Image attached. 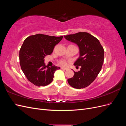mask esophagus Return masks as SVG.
<instances>
[{"label":"esophagus","instance_id":"esophagus-1","mask_svg":"<svg viewBox=\"0 0 126 126\" xmlns=\"http://www.w3.org/2000/svg\"><path fill=\"white\" fill-rule=\"evenodd\" d=\"M61 69H62V70H67V69H68V68H65V67H62V68H61Z\"/></svg>","mask_w":126,"mask_h":126}]
</instances>
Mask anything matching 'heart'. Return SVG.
Masks as SVG:
<instances>
[{"mask_svg":"<svg viewBox=\"0 0 126 126\" xmlns=\"http://www.w3.org/2000/svg\"><path fill=\"white\" fill-rule=\"evenodd\" d=\"M60 63L62 64V65H65V64H66V62L64 60H61L60 62Z\"/></svg>","mask_w":126,"mask_h":126,"instance_id":"b5f03b06","label":"heart"}]
</instances>
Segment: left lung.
I'll return each mask as SVG.
<instances>
[{
	"mask_svg": "<svg viewBox=\"0 0 126 126\" xmlns=\"http://www.w3.org/2000/svg\"><path fill=\"white\" fill-rule=\"evenodd\" d=\"M64 37L78 46L79 57L74 64L81 66L80 70L74 71L73 77L68 79V82L74 88H84L94 80L101 69L104 48L98 39L88 32H79Z\"/></svg>",
	"mask_w": 126,
	"mask_h": 126,
	"instance_id": "8db88e82",
	"label": "left lung"
}]
</instances>
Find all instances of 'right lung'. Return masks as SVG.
<instances>
[{"instance_id": "add662e5", "label": "right lung", "mask_w": 126, "mask_h": 126, "mask_svg": "<svg viewBox=\"0 0 126 126\" xmlns=\"http://www.w3.org/2000/svg\"><path fill=\"white\" fill-rule=\"evenodd\" d=\"M63 38L37 34L24 40L19 51L20 64L27 78L33 85L38 87L49 85L53 80L55 72L60 69L56 66L48 67L44 58L51 54Z\"/></svg>"}]
</instances>
